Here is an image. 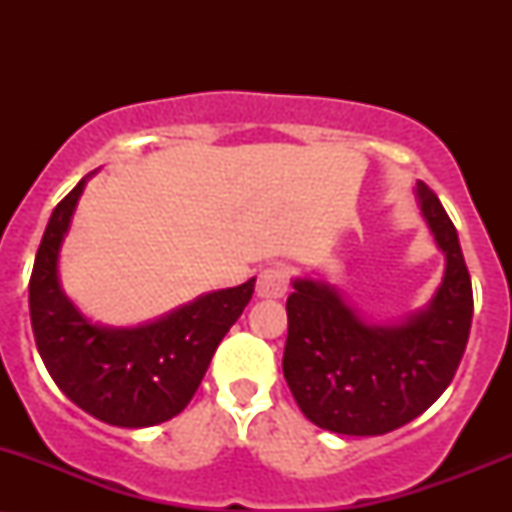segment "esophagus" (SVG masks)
Listing matches in <instances>:
<instances>
[{
	"label": "esophagus",
	"instance_id": "1",
	"mask_svg": "<svg viewBox=\"0 0 512 512\" xmlns=\"http://www.w3.org/2000/svg\"><path fill=\"white\" fill-rule=\"evenodd\" d=\"M289 291V272L281 264L262 269L257 276V296L260 298H284Z\"/></svg>",
	"mask_w": 512,
	"mask_h": 512
}]
</instances>
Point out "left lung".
I'll use <instances>...</instances> for the list:
<instances>
[{"instance_id": "obj_1", "label": "left lung", "mask_w": 512, "mask_h": 512, "mask_svg": "<svg viewBox=\"0 0 512 512\" xmlns=\"http://www.w3.org/2000/svg\"><path fill=\"white\" fill-rule=\"evenodd\" d=\"M416 197L448 262L419 315L395 327L366 325L332 286L293 281L284 378L303 414L325 431L383 436L409 424L443 395L467 349L474 298L457 231L426 182H416Z\"/></svg>"}]
</instances>
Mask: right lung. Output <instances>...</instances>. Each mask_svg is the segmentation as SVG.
<instances>
[{
    "label": "right lung",
    "mask_w": 512,
    "mask_h": 512,
    "mask_svg": "<svg viewBox=\"0 0 512 512\" xmlns=\"http://www.w3.org/2000/svg\"><path fill=\"white\" fill-rule=\"evenodd\" d=\"M86 180L52 211L28 281L40 358L76 407L110 426L144 428L187 407L216 346L243 315L255 279L214 291L163 320L134 330L91 325L57 281V257Z\"/></svg>",
    "instance_id": "add662e5"
}]
</instances>
